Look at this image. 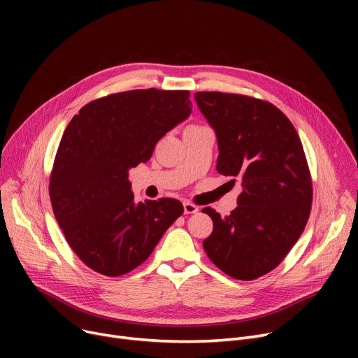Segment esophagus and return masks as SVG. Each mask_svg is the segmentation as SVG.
Segmentation results:
<instances>
[{"mask_svg":"<svg viewBox=\"0 0 358 358\" xmlns=\"http://www.w3.org/2000/svg\"><path fill=\"white\" fill-rule=\"evenodd\" d=\"M182 204H184V213L185 215H193V213H196L199 210L197 206L194 203H192V201H184Z\"/></svg>","mask_w":358,"mask_h":358,"instance_id":"1","label":"esophagus"}]
</instances>
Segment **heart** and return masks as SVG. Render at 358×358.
<instances>
[{
	"label": "heart",
	"instance_id": "1",
	"mask_svg": "<svg viewBox=\"0 0 358 358\" xmlns=\"http://www.w3.org/2000/svg\"><path fill=\"white\" fill-rule=\"evenodd\" d=\"M194 127H200V126L199 124H190L187 129H194Z\"/></svg>",
	"mask_w": 358,
	"mask_h": 358
}]
</instances>
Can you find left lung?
<instances>
[{
  "mask_svg": "<svg viewBox=\"0 0 358 358\" xmlns=\"http://www.w3.org/2000/svg\"><path fill=\"white\" fill-rule=\"evenodd\" d=\"M194 99L216 131L217 173L242 187L231 215L203 209L213 220L203 248L224 274L255 280L285 259L308 223L313 193L302 142L266 100L220 91H199Z\"/></svg>",
  "mask_w": 358,
  "mask_h": 358,
  "instance_id": "1",
  "label": "left lung"
}]
</instances>
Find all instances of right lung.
Returning <instances> with one entry per match:
<instances>
[{"mask_svg":"<svg viewBox=\"0 0 358 358\" xmlns=\"http://www.w3.org/2000/svg\"><path fill=\"white\" fill-rule=\"evenodd\" d=\"M187 90H131L85 104L64 131L49 181L56 220L72 251L103 275H123L152 254L182 215L176 199L136 203L129 168L192 113Z\"/></svg>","mask_w":358,"mask_h":358,"instance_id":"right-lung-1","label":"right lung"}]
</instances>
